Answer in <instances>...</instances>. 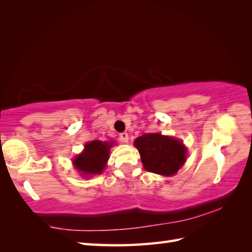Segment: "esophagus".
Here are the masks:
<instances>
[{
	"mask_svg": "<svg viewBox=\"0 0 252 252\" xmlns=\"http://www.w3.org/2000/svg\"><path fill=\"white\" fill-rule=\"evenodd\" d=\"M119 137H120V141H121L122 143H127V142H129V134H127L126 132L120 133Z\"/></svg>",
	"mask_w": 252,
	"mask_h": 252,
	"instance_id": "esophagus-1",
	"label": "esophagus"
}]
</instances>
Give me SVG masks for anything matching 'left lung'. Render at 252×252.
<instances>
[{"label": "left lung", "instance_id": "obj_1", "mask_svg": "<svg viewBox=\"0 0 252 252\" xmlns=\"http://www.w3.org/2000/svg\"><path fill=\"white\" fill-rule=\"evenodd\" d=\"M143 167L149 172L171 176L183 167L187 149L178 138L160 133H148L134 141Z\"/></svg>", "mask_w": 252, "mask_h": 252}]
</instances>
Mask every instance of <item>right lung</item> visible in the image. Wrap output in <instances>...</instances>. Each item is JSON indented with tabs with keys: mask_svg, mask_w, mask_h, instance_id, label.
<instances>
[{
	"mask_svg": "<svg viewBox=\"0 0 252 252\" xmlns=\"http://www.w3.org/2000/svg\"><path fill=\"white\" fill-rule=\"evenodd\" d=\"M114 142L92 141L84 145L83 152L73 159V165L80 174L85 178L89 175L100 174L109 159V151Z\"/></svg>",
	"mask_w": 252,
	"mask_h": 252,
	"instance_id": "right-lung-1",
	"label": "right lung"
}]
</instances>
